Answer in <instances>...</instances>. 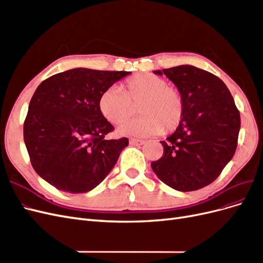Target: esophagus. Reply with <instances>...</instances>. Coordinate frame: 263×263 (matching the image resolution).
I'll use <instances>...</instances> for the list:
<instances>
[{
	"mask_svg": "<svg viewBox=\"0 0 263 263\" xmlns=\"http://www.w3.org/2000/svg\"><path fill=\"white\" fill-rule=\"evenodd\" d=\"M129 142H130V145H133V146H141V145L145 144V140L136 139V138H130Z\"/></svg>",
	"mask_w": 263,
	"mask_h": 263,
	"instance_id": "obj_1",
	"label": "esophagus"
}]
</instances>
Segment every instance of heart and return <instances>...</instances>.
Returning a JSON list of instances; mask_svg holds the SVG:
<instances>
[{
    "label": "heart",
    "mask_w": 263,
    "mask_h": 263,
    "mask_svg": "<svg viewBox=\"0 0 263 263\" xmlns=\"http://www.w3.org/2000/svg\"><path fill=\"white\" fill-rule=\"evenodd\" d=\"M140 104L142 116L118 127L122 136L147 137L165 132H173L184 115V101L176 87L168 85L165 79L154 74H137L129 78L123 91L110 86L99 99L102 115L109 123L121 124Z\"/></svg>",
    "instance_id": "obj_1"
}]
</instances>
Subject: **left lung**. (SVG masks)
Returning <instances> with one entry per match:
<instances>
[{
    "label": "left lung",
    "mask_w": 263,
    "mask_h": 263,
    "mask_svg": "<svg viewBox=\"0 0 263 263\" xmlns=\"http://www.w3.org/2000/svg\"><path fill=\"white\" fill-rule=\"evenodd\" d=\"M154 73L166 76L178 87L184 115L176 132L161 141L163 155L151 168L174 190H200L216 180L234 157L239 110L226 84L209 71L183 65Z\"/></svg>",
    "instance_id": "1"
}]
</instances>
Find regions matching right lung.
Instances as JSON below:
<instances>
[{
  "label": "right lung",
  "instance_id": "add662e5",
  "mask_svg": "<svg viewBox=\"0 0 263 263\" xmlns=\"http://www.w3.org/2000/svg\"><path fill=\"white\" fill-rule=\"evenodd\" d=\"M128 74L76 68L39 84L24 123V141L39 177L69 193L89 192L107 177L128 139H105L114 127L102 115L99 99Z\"/></svg>",
  "mask_w": 263,
  "mask_h": 263
}]
</instances>
